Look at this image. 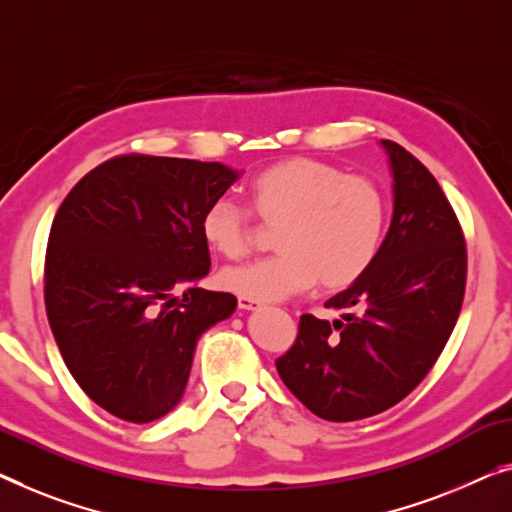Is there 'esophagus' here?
Returning a JSON list of instances; mask_svg holds the SVG:
<instances>
[{"mask_svg":"<svg viewBox=\"0 0 512 512\" xmlns=\"http://www.w3.org/2000/svg\"><path fill=\"white\" fill-rule=\"evenodd\" d=\"M239 308L241 310H255V308H259V301L248 299V296H239Z\"/></svg>","mask_w":512,"mask_h":512,"instance_id":"1","label":"esophagus"}]
</instances>
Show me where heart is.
I'll return each mask as SVG.
<instances>
[{
    "instance_id": "heart-1",
    "label": "heart",
    "mask_w": 512,
    "mask_h": 512,
    "mask_svg": "<svg viewBox=\"0 0 512 512\" xmlns=\"http://www.w3.org/2000/svg\"><path fill=\"white\" fill-rule=\"evenodd\" d=\"M255 216L278 225L276 255L232 266L225 287L255 301H280L319 287L338 292L375 262L388 225V200L377 181L317 158H287L248 183ZM213 253L239 259L253 248V216L239 202L213 200L200 218Z\"/></svg>"
}]
</instances>
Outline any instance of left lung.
Masks as SVG:
<instances>
[{"instance_id":"8db88e82","label":"left lung","mask_w":512,"mask_h":512,"mask_svg":"<svg viewBox=\"0 0 512 512\" xmlns=\"http://www.w3.org/2000/svg\"><path fill=\"white\" fill-rule=\"evenodd\" d=\"M393 172V220L375 262L326 301L333 324L301 315L276 361L285 386L312 414L347 423L381 414L421 384L455 329L467 285V246L430 170L381 140Z\"/></svg>"}]
</instances>
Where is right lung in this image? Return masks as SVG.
<instances>
[{
	"label": "right lung",
	"mask_w": 512,
	"mask_h": 512,
	"mask_svg": "<svg viewBox=\"0 0 512 512\" xmlns=\"http://www.w3.org/2000/svg\"><path fill=\"white\" fill-rule=\"evenodd\" d=\"M239 179L223 163L126 154L75 183L52 220L45 310L66 368L98 407L151 423L177 407L200 335L234 312L200 218Z\"/></svg>",
	"instance_id": "1"
}]
</instances>
